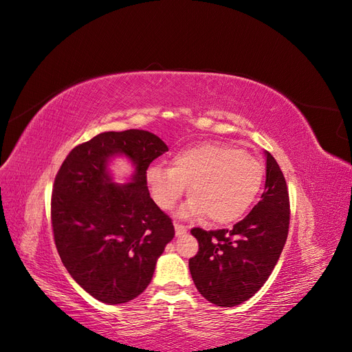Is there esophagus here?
Wrapping results in <instances>:
<instances>
[{
	"label": "esophagus",
	"instance_id": "34e87169",
	"mask_svg": "<svg viewBox=\"0 0 352 352\" xmlns=\"http://www.w3.org/2000/svg\"><path fill=\"white\" fill-rule=\"evenodd\" d=\"M175 230H176V235L180 236V235H184V233H186L188 228L184 225H179V223H175Z\"/></svg>",
	"mask_w": 352,
	"mask_h": 352
}]
</instances>
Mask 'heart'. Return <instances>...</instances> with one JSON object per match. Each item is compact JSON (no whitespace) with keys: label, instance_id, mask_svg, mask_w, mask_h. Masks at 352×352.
I'll list each match as a JSON object with an SVG mask.
<instances>
[{"label":"heart","instance_id":"1","mask_svg":"<svg viewBox=\"0 0 352 352\" xmlns=\"http://www.w3.org/2000/svg\"><path fill=\"white\" fill-rule=\"evenodd\" d=\"M264 170L251 154L235 145L202 142L177 151L172 166H151L146 185L155 204L172 210L190 186L188 206L180 217L201 219L228 225L250 208L263 184Z\"/></svg>","mask_w":352,"mask_h":352}]
</instances>
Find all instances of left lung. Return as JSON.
<instances>
[{
	"label": "left lung",
	"mask_w": 352,
	"mask_h": 352,
	"mask_svg": "<svg viewBox=\"0 0 352 352\" xmlns=\"http://www.w3.org/2000/svg\"><path fill=\"white\" fill-rule=\"evenodd\" d=\"M258 204L233 229L194 228L199 250L189 272L199 294L217 307H235L257 292L278 263L289 229V194L279 164L265 151Z\"/></svg>",
	"instance_id": "8db88e82"
}]
</instances>
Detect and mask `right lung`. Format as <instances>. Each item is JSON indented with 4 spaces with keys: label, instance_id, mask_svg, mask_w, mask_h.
Masks as SVG:
<instances>
[{
    "label": "right lung",
    "instance_id": "obj_1",
    "mask_svg": "<svg viewBox=\"0 0 352 352\" xmlns=\"http://www.w3.org/2000/svg\"><path fill=\"white\" fill-rule=\"evenodd\" d=\"M168 151L151 132H102L73 148L54 180L51 220L60 258L85 291L105 304H124L150 285L155 264L173 239L172 219L157 207L146 168ZM126 156L135 170L112 182L108 166Z\"/></svg>",
    "mask_w": 352,
    "mask_h": 352
}]
</instances>
